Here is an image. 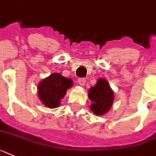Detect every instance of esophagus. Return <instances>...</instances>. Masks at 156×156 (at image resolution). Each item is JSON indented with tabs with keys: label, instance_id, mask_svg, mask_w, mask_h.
Instances as JSON below:
<instances>
[{
	"label": "esophagus",
	"instance_id": "obj_1",
	"mask_svg": "<svg viewBox=\"0 0 156 156\" xmlns=\"http://www.w3.org/2000/svg\"><path fill=\"white\" fill-rule=\"evenodd\" d=\"M78 83H79L80 85L84 86L86 83V80L84 79V78H79V79H78Z\"/></svg>",
	"mask_w": 156,
	"mask_h": 156
}]
</instances>
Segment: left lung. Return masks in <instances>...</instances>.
Instances as JSON below:
<instances>
[{
    "label": "left lung",
    "instance_id": "obj_1",
    "mask_svg": "<svg viewBox=\"0 0 156 156\" xmlns=\"http://www.w3.org/2000/svg\"><path fill=\"white\" fill-rule=\"evenodd\" d=\"M88 97L92 101L90 106L94 114L102 115L110 110L114 100V95L105 79H99L94 87L89 89Z\"/></svg>",
    "mask_w": 156,
    "mask_h": 156
}]
</instances>
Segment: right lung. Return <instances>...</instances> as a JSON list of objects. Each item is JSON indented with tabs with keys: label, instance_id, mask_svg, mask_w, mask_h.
I'll return each instance as SVG.
<instances>
[{
	"label": "right lung",
	"instance_id": "right-lung-1",
	"mask_svg": "<svg viewBox=\"0 0 156 156\" xmlns=\"http://www.w3.org/2000/svg\"><path fill=\"white\" fill-rule=\"evenodd\" d=\"M73 86V81L59 73H53L43 80L38 85V95L48 108H57L60 100L65 96L68 88Z\"/></svg>",
	"mask_w": 156,
	"mask_h": 156
}]
</instances>
